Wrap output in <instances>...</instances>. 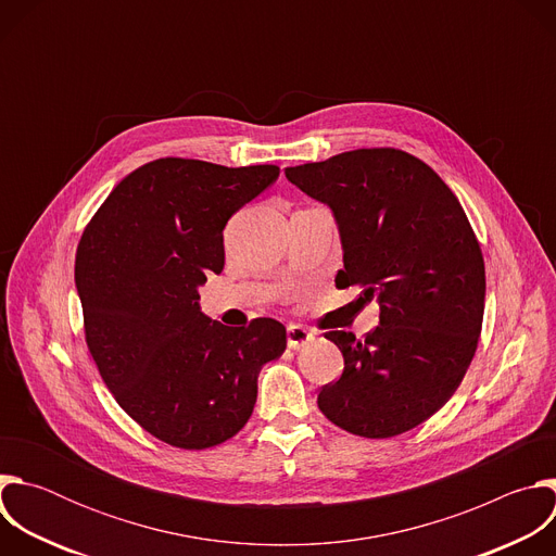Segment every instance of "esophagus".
Here are the masks:
<instances>
[{"instance_id":"1","label":"esophagus","mask_w":556,"mask_h":556,"mask_svg":"<svg viewBox=\"0 0 556 556\" xmlns=\"http://www.w3.org/2000/svg\"><path fill=\"white\" fill-rule=\"evenodd\" d=\"M286 334H288V348H292V350H301L303 345H307V343L314 341V337H312L309 330H305L303 326H294V324H290V326L286 328Z\"/></svg>"}]
</instances>
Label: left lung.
<instances>
[{
    "instance_id": "8db88e82",
    "label": "left lung",
    "mask_w": 556,
    "mask_h": 556,
    "mask_svg": "<svg viewBox=\"0 0 556 556\" xmlns=\"http://www.w3.org/2000/svg\"><path fill=\"white\" fill-rule=\"evenodd\" d=\"M286 178L330 206L343 270L380 305L363 341L328 332L345 358L319 409L363 438H393L440 412L462 382L482 332L484 257L466 213L440 176L399 149H354L288 167Z\"/></svg>"
}]
</instances>
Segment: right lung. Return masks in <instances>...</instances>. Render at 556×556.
<instances>
[{
	"instance_id": "right-lung-1",
	"label": "right lung",
	"mask_w": 556,
	"mask_h": 556,
	"mask_svg": "<svg viewBox=\"0 0 556 556\" xmlns=\"http://www.w3.org/2000/svg\"><path fill=\"white\" fill-rule=\"evenodd\" d=\"M277 178L275 165L161 157L116 185L78 242L90 354L116 403L172 446L232 438L253 414L262 367L286 350L279 321L226 328L198 294L224 268L228 217Z\"/></svg>"
}]
</instances>
